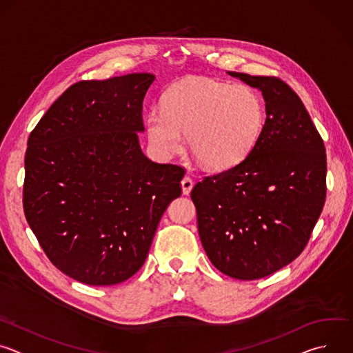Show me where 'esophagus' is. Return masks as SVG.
I'll return each mask as SVG.
<instances>
[{
  "label": "esophagus",
  "instance_id": "esophagus-1",
  "mask_svg": "<svg viewBox=\"0 0 353 353\" xmlns=\"http://www.w3.org/2000/svg\"><path fill=\"white\" fill-rule=\"evenodd\" d=\"M192 185H194V183H192V180H191L188 176L183 177V180H181V188H183V194H184V195H188V194L191 192Z\"/></svg>",
  "mask_w": 353,
  "mask_h": 353
}]
</instances>
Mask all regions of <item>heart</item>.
I'll list each match as a JSON object with an SVG mask.
<instances>
[{
	"label": "heart",
	"mask_w": 353,
	"mask_h": 353,
	"mask_svg": "<svg viewBox=\"0 0 353 353\" xmlns=\"http://www.w3.org/2000/svg\"><path fill=\"white\" fill-rule=\"evenodd\" d=\"M263 119V102L251 88L194 78L172 88L163 108L150 109L148 134L163 155L179 152L187 135L191 154L201 163L225 169L253 149Z\"/></svg>",
	"instance_id": "obj_1"
}]
</instances>
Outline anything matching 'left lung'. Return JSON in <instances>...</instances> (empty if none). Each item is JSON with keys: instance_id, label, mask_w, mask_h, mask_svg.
I'll return each mask as SVG.
<instances>
[{"instance_id": "8db88e82", "label": "left lung", "mask_w": 353, "mask_h": 353, "mask_svg": "<svg viewBox=\"0 0 353 353\" xmlns=\"http://www.w3.org/2000/svg\"><path fill=\"white\" fill-rule=\"evenodd\" d=\"M228 74L263 92L267 119L250 154L198 181L191 199L211 263L225 275L253 281L305 250L325 203L327 155L303 102L286 82Z\"/></svg>"}]
</instances>
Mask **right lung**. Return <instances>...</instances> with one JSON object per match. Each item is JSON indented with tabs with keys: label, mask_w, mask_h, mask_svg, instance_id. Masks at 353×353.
Wrapping results in <instances>:
<instances>
[{
	"label": "right lung",
	"mask_w": 353,
	"mask_h": 353,
	"mask_svg": "<svg viewBox=\"0 0 353 353\" xmlns=\"http://www.w3.org/2000/svg\"><path fill=\"white\" fill-rule=\"evenodd\" d=\"M154 81L142 72L77 82L29 135L25 216L48 260L78 282L131 278L181 194L184 168L152 162L138 143Z\"/></svg>",
	"instance_id": "add662e5"
}]
</instances>
